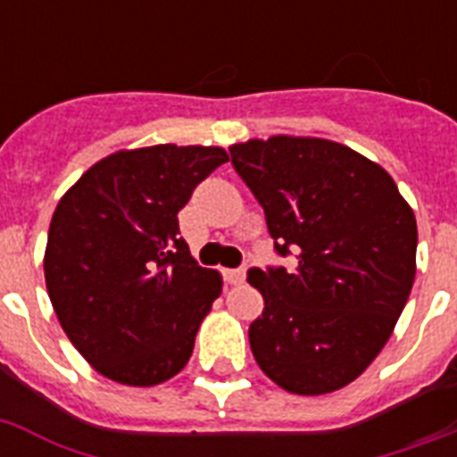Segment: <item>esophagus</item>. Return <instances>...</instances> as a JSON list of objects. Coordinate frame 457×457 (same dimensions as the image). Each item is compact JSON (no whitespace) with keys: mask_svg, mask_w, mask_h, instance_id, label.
Returning a JSON list of instances; mask_svg holds the SVG:
<instances>
[{"mask_svg":"<svg viewBox=\"0 0 457 457\" xmlns=\"http://www.w3.org/2000/svg\"><path fill=\"white\" fill-rule=\"evenodd\" d=\"M244 279H246V270H244V268L225 270V282H228V285H242Z\"/></svg>","mask_w":457,"mask_h":457,"instance_id":"1","label":"esophagus"}]
</instances>
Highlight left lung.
Segmentation results:
<instances>
[{
  "mask_svg": "<svg viewBox=\"0 0 457 457\" xmlns=\"http://www.w3.org/2000/svg\"><path fill=\"white\" fill-rule=\"evenodd\" d=\"M229 156L275 251L299 261L249 272L265 301L249 327L258 368L301 396L341 389L375 361L411 296L412 208L382 165L329 139H249Z\"/></svg>",
  "mask_w": 457,
  "mask_h": 457,
  "instance_id": "8db88e82",
  "label": "left lung"
}]
</instances>
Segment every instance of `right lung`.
Returning <instances> with one entry per match:
<instances>
[{
  "label": "right lung",
  "instance_id": "add662e5",
  "mask_svg": "<svg viewBox=\"0 0 457 457\" xmlns=\"http://www.w3.org/2000/svg\"><path fill=\"white\" fill-rule=\"evenodd\" d=\"M225 161L220 146L116 152L59 201L46 292L71 344L99 375L154 386L189 361L222 279L194 261L178 213Z\"/></svg>",
  "mask_w": 457,
  "mask_h": 457
}]
</instances>
